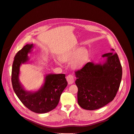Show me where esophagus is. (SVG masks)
<instances>
[{
    "label": "esophagus",
    "instance_id": "1",
    "mask_svg": "<svg viewBox=\"0 0 134 134\" xmlns=\"http://www.w3.org/2000/svg\"><path fill=\"white\" fill-rule=\"evenodd\" d=\"M66 80L68 81V83L69 84H71L74 83V76H72L71 74L68 75L66 76Z\"/></svg>",
    "mask_w": 134,
    "mask_h": 134
}]
</instances>
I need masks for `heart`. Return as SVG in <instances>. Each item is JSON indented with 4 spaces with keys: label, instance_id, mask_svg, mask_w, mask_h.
<instances>
[{
    "label": "heart",
    "instance_id": "b5f03b06",
    "mask_svg": "<svg viewBox=\"0 0 134 134\" xmlns=\"http://www.w3.org/2000/svg\"><path fill=\"white\" fill-rule=\"evenodd\" d=\"M89 58V52L84 48L75 47L65 51L59 56V60L63 63L70 62L72 69H78L86 63Z\"/></svg>",
    "mask_w": 134,
    "mask_h": 134
}]
</instances>
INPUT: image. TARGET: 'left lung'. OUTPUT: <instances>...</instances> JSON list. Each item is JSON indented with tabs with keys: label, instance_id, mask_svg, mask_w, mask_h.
<instances>
[{
	"label": "left lung",
	"instance_id": "obj_1",
	"mask_svg": "<svg viewBox=\"0 0 134 134\" xmlns=\"http://www.w3.org/2000/svg\"><path fill=\"white\" fill-rule=\"evenodd\" d=\"M102 57L107 59L103 64L89 62L75 72L78 103L87 110L99 109L111 102L120 86L122 69L118 55L109 52Z\"/></svg>",
	"mask_w": 134,
	"mask_h": 134
}]
</instances>
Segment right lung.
<instances>
[{
    "label": "right lung",
    "mask_w": 134,
    "mask_h": 134,
    "mask_svg": "<svg viewBox=\"0 0 134 134\" xmlns=\"http://www.w3.org/2000/svg\"><path fill=\"white\" fill-rule=\"evenodd\" d=\"M33 47V44H27L15 55L12 70V87L18 98L27 108L35 113H44L58 106L68 82L64 74H50L46 76L43 86L38 91L31 92L24 90L19 80V68L28 60L27 55Z\"/></svg>",
    "instance_id": "obj_1"
}]
</instances>
